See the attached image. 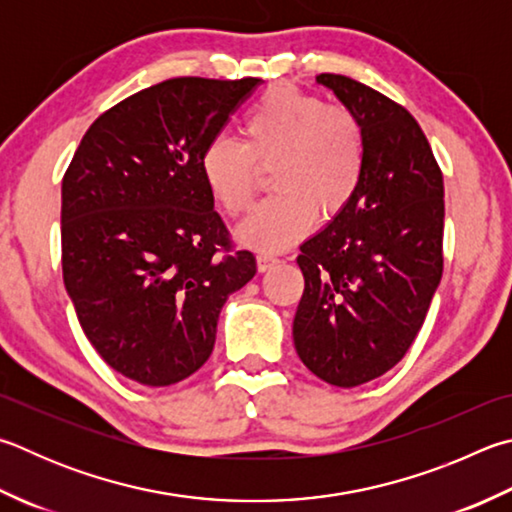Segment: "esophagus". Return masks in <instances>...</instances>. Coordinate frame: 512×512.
Masks as SVG:
<instances>
[{"mask_svg":"<svg viewBox=\"0 0 512 512\" xmlns=\"http://www.w3.org/2000/svg\"><path fill=\"white\" fill-rule=\"evenodd\" d=\"M280 262V259H277L275 255H271V253H262L257 257V266H259V271H271V268Z\"/></svg>","mask_w":512,"mask_h":512,"instance_id":"obj_1","label":"esophagus"}]
</instances>
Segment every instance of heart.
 <instances>
[{
    "mask_svg": "<svg viewBox=\"0 0 512 512\" xmlns=\"http://www.w3.org/2000/svg\"><path fill=\"white\" fill-rule=\"evenodd\" d=\"M271 170L275 194L237 228L255 250H282L311 232L315 221L347 210L365 174V136L349 109L293 87H273L241 123V143L215 136L201 152V174L230 215L248 210L259 170Z\"/></svg>",
    "mask_w": 512,
    "mask_h": 512,
    "instance_id": "obj_1",
    "label": "heart"
}]
</instances>
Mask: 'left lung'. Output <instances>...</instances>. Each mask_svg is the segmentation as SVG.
Returning <instances> with one entry per match:
<instances>
[{
  "mask_svg": "<svg viewBox=\"0 0 512 512\" xmlns=\"http://www.w3.org/2000/svg\"><path fill=\"white\" fill-rule=\"evenodd\" d=\"M315 80L358 118L365 174L347 210L300 246L293 342L324 383L358 387L401 362L441 282L443 174L403 105L338 73Z\"/></svg>",
  "mask_w": 512,
  "mask_h": 512,
  "instance_id": "left-lung-1",
  "label": "left lung"
}]
</instances>
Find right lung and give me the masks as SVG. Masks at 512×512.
Returning a JSON list of instances; mask_svg holds the SVG:
<instances>
[{"label":"right lung","instance_id":"right-lung-1","mask_svg":"<svg viewBox=\"0 0 512 512\" xmlns=\"http://www.w3.org/2000/svg\"><path fill=\"white\" fill-rule=\"evenodd\" d=\"M257 78H172L120 100L82 136L62 179V277L111 369L147 387L210 358L228 295L253 280L201 174Z\"/></svg>","mask_w":512,"mask_h":512}]
</instances>
